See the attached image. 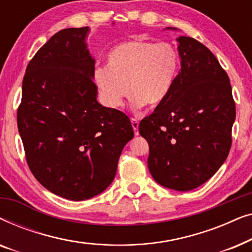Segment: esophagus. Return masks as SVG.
<instances>
[{
  "label": "esophagus",
  "mask_w": 252,
  "mask_h": 252,
  "mask_svg": "<svg viewBox=\"0 0 252 252\" xmlns=\"http://www.w3.org/2000/svg\"><path fill=\"white\" fill-rule=\"evenodd\" d=\"M130 123H132L134 134H135V135H139V120L136 118H130Z\"/></svg>",
  "instance_id": "34e87169"
}]
</instances>
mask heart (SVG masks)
<instances>
[{
    "mask_svg": "<svg viewBox=\"0 0 252 252\" xmlns=\"http://www.w3.org/2000/svg\"><path fill=\"white\" fill-rule=\"evenodd\" d=\"M180 57L173 44L143 39L123 41L106 55V67L94 71V81L110 108L123 105L132 95L134 109L160 105L173 88Z\"/></svg>",
    "mask_w": 252,
    "mask_h": 252,
    "instance_id": "heart-1",
    "label": "heart"
}]
</instances>
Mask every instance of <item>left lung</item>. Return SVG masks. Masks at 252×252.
Instances as JSON below:
<instances>
[{
  "mask_svg": "<svg viewBox=\"0 0 252 252\" xmlns=\"http://www.w3.org/2000/svg\"><path fill=\"white\" fill-rule=\"evenodd\" d=\"M177 41L181 68L173 88L141 120L139 132L149 143L148 167L155 181L188 191L226 160L236 110L229 78L215 55L192 37Z\"/></svg>",
  "mask_w": 252,
  "mask_h": 252,
  "instance_id": "left-lung-1",
  "label": "left lung"
}]
</instances>
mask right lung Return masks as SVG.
Wrapping results in <instances>:
<instances>
[{
	"mask_svg": "<svg viewBox=\"0 0 252 252\" xmlns=\"http://www.w3.org/2000/svg\"><path fill=\"white\" fill-rule=\"evenodd\" d=\"M89 27L50 37L27 65L17 124L26 160L44 188L71 201L111 185L134 130L129 118L97 102Z\"/></svg>",
	"mask_w": 252,
	"mask_h": 252,
	"instance_id": "obj_1",
	"label": "right lung"
}]
</instances>
